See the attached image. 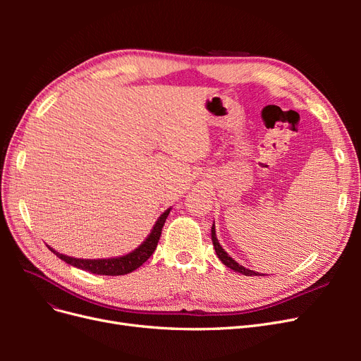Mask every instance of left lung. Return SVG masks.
Wrapping results in <instances>:
<instances>
[{
  "mask_svg": "<svg viewBox=\"0 0 361 361\" xmlns=\"http://www.w3.org/2000/svg\"><path fill=\"white\" fill-rule=\"evenodd\" d=\"M211 238H212V244H214V248H215V253H216L218 259H220L227 268H231V269H233L236 272H241V274L250 276V277L251 276H260L259 272H256L253 269H248V268H245L243 265H239L236 260H233L231 256H228L227 251H224V248L220 245V243H218L216 233H215V224H212V227H211Z\"/></svg>",
  "mask_w": 361,
  "mask_h": 361,
  "instance_id": "1",
  "label": "left lung"
}]
</instances>
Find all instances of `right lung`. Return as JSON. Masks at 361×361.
I'll list each match as a JSON object with an SVG mask.
<instances>
[{
  "mask_svg": "<svg viewBox=\"0 0 361 361\" xmlns=\"http://www.w3.org/2000/svg\"><path fill=\"white\" fill-rule=\"evenodd\" d=\"M171 211V207H169L167 211H164L159 218L157 220V223L152 227L150 233L147 235V238L141 243L137 248H134L130 253H126L123 256H117V257H108V259H78V257H72V256H66L63 253H59L54 248H51L49 245H47L54 255L57 257H60L61 260L66 262V264L80 268L84 271H89L92 274H97V276H123V274H129V272L135 271L137 268H140L145 262L152 256L154 253L159 236L162 232L164 223H166L167 216Z\"/></svg>",
  "mask_w": 361,
  "mask_h": 361,
  "instance_id": "add662e5",
  "label": "right lung"
}]
</instances>
